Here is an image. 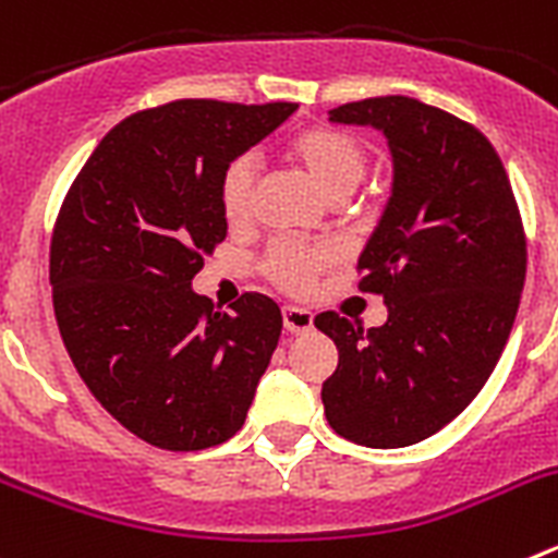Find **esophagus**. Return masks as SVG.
Instances as JSON below:
<instances>
[{
  "instance_id": "obj_1",
  "label": "esophagus",
  "mask_w": 558,
  "mask_h": 558,
  "mask_svg": "<svg viewBox=\"0 0 558 558\" xmlns=\"http://www.w3.org/2000/svg\"><path fill=\"white\" fill-rule=\"evenodd\" d=\"M282 322H284V329L293 335H304L313 329V313L310 310H302V307H293V304H288V307L282 310Z\"/></svg>"
}]
</instances>
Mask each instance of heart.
Listing matches in <instances>:
<instances>
[{"instance_id":"heart-1","label":"heart","mask_w":558,"mask_h":558,"mask_svg":"<svg viewBox=\"0 0 558 558\" xmlns=\"http://www.w3.org/2000/svg\"><path fill=\"white\" fill-rule=\"evenodd\" d=\"M290 156L304 170L310 181L327 195L340 201L366 175V150L354 136L338 128H307L290 142ZM256 161L251 156H236L220 175L218 204L229 226H245L254 211ZM335 259L327 245H307L295 240H279L263 259V274L276 288L288 293H307L318 274Z\"/></svg>"}]
</instances>
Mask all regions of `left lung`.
Wrapping results in <instances>:
<instances>
[{
    "instance_id": "1",
    "label": "left lung",
    "mask_w": 558,
    "mask_h": 558,
    "mask_svg": "<svg viewBox=\"0 0 558 558\" xmlns=\"http://www.w3.org/2000/svg\"><path fill=\"white\" fill-rule=\"evenodd\" d=\"M329 120L386 133L393 190L357 259V288L386 299L388 322L315 315L338 347L324 413L354 445L393 450L450 425L495 372L525 284V231L500 156L470 122L402 95Z\"/></svg>"
}]
</instances>
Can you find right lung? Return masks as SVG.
Listing matches in <instances>:
<instances>
[{
	"label": "right lung",
	"instance_id": "1",
	"mask_svg": "<svg viewBox=\"0 0 558 558\" xmlns=\"http://www.w3.org/2000/svg\"><path fill=\"white\" fill-rule=\"evenodd\" d=\"M295 102L175 100L131 113L69 186L49 243L63 347L95 399L170 452L223 445L245 422L282 313L263 293L231 310L192 290L226 240V167Z\"/></svg>",
	"mask_w": 558,
	"mask_h": 558
}]
</instances>
